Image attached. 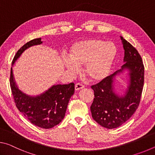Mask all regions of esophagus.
I'll return each mask as SVG.
<instances>
[{
	"label": "esophagus",
	"instance_id": "34e87169",
	"mask_svg": "<svg viewBox=\"0 0 155 155\" xmlns=\"http://www.w3.org/2000/svg\"><path fill=\"white\" fill-rule=\"evenodd\" d=\"M84 87H85V86L83 85L82 84H81L79 83H78L75 85V90L76 91L80 90H81V89H83Z\"/></svg>",
	"mask_w": 155,
	"mask_h": 155
}]
</instances>
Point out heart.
<instances>
[{
	"mask_svg": "<svg viewBox=\"0 0 155 155\" xmlns=\"http://www.w3.org/2000/svg\"><path fill=\"white\" fill-rule=\"evenodd\" d=\"M117 54V48L111 41L90 38L73 43L68 51L69 59L64 64L68 71L75 73L78 66L85 65L84 72L94 81H101L108 75Z\"/></svg>",
	"mask_w": 155,
	"mask_h": 155,
	"instance_id": "b5f03b06",
	"label": "heart"
}]
</instances>
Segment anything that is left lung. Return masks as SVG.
<instances>
[{
    "mask_svg": "<svg viewBox=\"0 0 155 155\" xmlns=\"http://www.w3.org/2000/svg\"><path fill=\"white\" fill-rule=\"evenodd\" d=\"M124 50V62L121 69L91 86L94 91L90 109L95 121L104 128L111 129L120 127L132 116L140 103L144 83V66L140 53L131 44L120 36ZM124 69L129 71L130 85L124 97L113 90L114 77Z\"/></svg>",
    "mask_w": 155,
    "mask_h": 155,
    "instance_id": "1",
    "label": "left lung"
}]
</instances>
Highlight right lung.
<instances>
[{"mask_svg": "<svg viewBox=\"0 0 155 155\" xmlns=\"http://www.w3.org/2000/svg\"><path fill=\"white\" fill-rule=\"evenodd\" d=\"M42 43L37 38L26 43L18 50L12 61V66L25 50ZM10 87L18 109L33 124L42 128H51L59 124L65 116L68 103L74 93V83L54 85L45 92L31 96L19 90L15 84L12 68L10 74Z\"/></svg>", "mask_w": 155, "mask_h": 155, "instance_id": "right-lung-1", "label": "right lung"}]
</instances>
